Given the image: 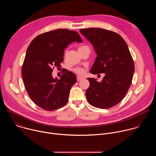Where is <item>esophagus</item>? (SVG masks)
Returning a JSON list of instances; mask_svg holds the SVG:
<instances>
[{
    "label": "esophagus",
    "instance_id": "1",
    "mask_svg": "<svg viewBox=\"0 0 156 156\" xmlns=\"http://www.w3.org/2000/svg\"><path fill=\"white\" fill-rule=\"evenodd\" d=\"M82 79H83V77H81V76H77V81H79L81 80Z\"/></svg>",
    "mask_w": 156,
    "mask_h": 156
}]
</instances>
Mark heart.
I'll use <instances>...</instances> for the list:
<instances>
[{
    "instance_id": "obj_1",
    "label": "heart",
    "mask_w": 156,
    "mask_h": 156,
    "mask_svg": "<svg viewBox=\"0 0 156 156\" xmlns=\"http://www.w3.org/2000/svg\"><path fill=\"white\" fill-rule=\"evenodd\" d=\"M86 48H88V47H87L86 46H81L78 48V51H80V50H82V49H86ZM73 71L78 75H84V72H85V70L83 68H81V67H77L76 69H75L73 70Z\"/></svg>"
}]
</instances>
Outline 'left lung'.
<instances>
[{
    "label": "left lung",
    "instance_id": "1",
    "mask_svg": "<svg viewBox=\"0 0 156 156\" xmlns=\"http://www.w3.org/2000/svg\"><path fill=\"white\" fill-rule=\"evenodd\" d=\"M80 31L93 44L97 54L90 73H105L101 82L95 78H87L90 84L86 91V99L95 107H112L125 96L135 72L127 44L119 34L112 31L90 28Z\"/></svg>",
    "mask_w": 156,
    "mask_h": 156
}]
</instances>
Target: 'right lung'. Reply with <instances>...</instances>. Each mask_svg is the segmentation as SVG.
I'll return each instance as SVG.
<instances>
[{"instance_id":"1","label":"right lung","mask_w":156,"mask_h":156,"mask_svg":"<svg viewBox=\"0 0 156 156\" xmlns=\"http://www.w3.org/2000/svg\"><path fill=\"white\" fill-rule=\"evenodd\" d=\"M82 42L78 33L58 29L36 37L29 45L22 66V77L31 99L42 109L52 111L68 102L76 75L65 72L60 79L53 78L54 66H60L64 49L73 42Z\"/></svg>"}]
</instances>
